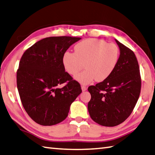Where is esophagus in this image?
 <instances>
[{"mask_svg": "<svg viewBox=\"0 0 155 155\" xmlns=\"http://www.w3.org/2000/svg\"><path fill=\"white\" fill-rule=\"evenodd\" d=\"M81 88H82V91H83V92H84V91H86V89H87V88H86L85 86H81Z\"/></svg>", "mask_w": 155, "mask_h": 155, "instance_id": "1", "label": "esophagus"}]
</instances>
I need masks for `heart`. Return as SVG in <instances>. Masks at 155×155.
Here are the masks:
<instances>
[{"label": "heart", "instance_id": "obj_1", "mask_svg": "<svg viewBox=\"0 0 155 155\" xmlns=\"http://www.w3.org/2000/svg\"><path fill=\"white\" fill-rule=\"evenodd\" d=\"M120 59V49L113 43L88 38L74 46V53L66 52L63 64L66 71L75 76L85 64L87 69L75 77L82 84L94 80L101 82L108 78L116 69Z\"/></svg>", "mask_w": 155, "mask_h": 155}]
</instances>
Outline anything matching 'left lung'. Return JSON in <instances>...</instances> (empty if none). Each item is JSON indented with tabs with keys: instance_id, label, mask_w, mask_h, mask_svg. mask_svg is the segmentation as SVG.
<instances>
[{
	"instance_id": "1",
	"label": "left lung",
	"mask_w": 155,
	"mask_h": 155,
	"mask_svg": "<svg viewBox=\"0 0 155 155\" xmlns=\"http://www.w3.org/2000/svg\"><path fill=\"white\" fill-rule=\"evenodd\" d=\"M120 55L110 76L88 91V110L93 121L102 126H116L130 116L141 92V78L134 51L116 39Z\"/></svg>"
}]
</instances>
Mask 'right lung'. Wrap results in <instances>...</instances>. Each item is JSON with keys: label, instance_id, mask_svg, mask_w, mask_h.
Instances as JSON below:
<instances>
[{"label": "right lung", "instance_id": "1", "mask_svg": "<svg viewBox=\"0 0 155 155\" xmlns=\"http://www.w3.org/2000/svg\"><path fill=\"white\" fill-rule=\"evenodd\" d=\"M81 38L49 37L36 42L21 56L16 73L21 102L28 116L44 126L67 117L70 106L82 92L81 84L65 72L63 57ZM64 83L62 88L58 86Z\"/></svg>", "mask_w": 155, "mask_h": 155}]
</instances>
